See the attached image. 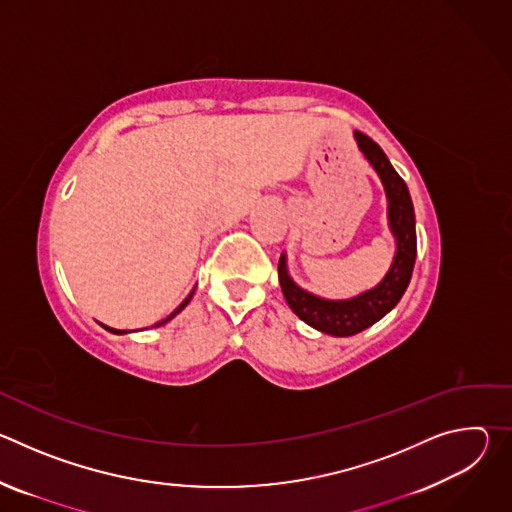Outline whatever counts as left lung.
Listing matches in <instances>:
<instances>
[{"mask_svg": "<svg viewBox=\"0 0 512 512\" xmlns=\"http://www.w3.org/2000/svg\"><path fill=\"white\" fill-rule=\"evenodd\" d=\"M354 139L360 152L364 154L379 174L387 200H389V229L397 243V253L391 269L383 277V281L364 291V294L350 300H324L310 291L302 289L294 283L287 273L285 253L279 257L277 273L279 285L285 296L287 306L294 314L304 320L308 326L332 334V336H352L362 332L364 328L379 322L385 314H389L405 294L411 281L415 255H417V237H415V212L413 202L403 178L395 172L385 152L379 148L369 135L354 131Z\"/></svg>", "mask_w": 512, "mask_h": 512, "instance_id": "obj_1", "label": "left lung"}]
</instances>
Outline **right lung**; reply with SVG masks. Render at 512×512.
Returning <instances> with one entry per match:
<instances>
[{
    "label": "right lung",
    "mask_w": 512,
    "mask_h": 512,
    "mask_svg": "<svg viewBox=\"0 0 512 512\" xmlns=\"http://www.w3.org/2000/svg\"><path fill=\"white\" fill-rule=\"evenodd\" d=\"M192 294H194V291H192ZM192 294H190V296H188V298H186V300H184V302H182V304H180V306H178V308H176V310H174V312H172V314H170V316H168V318H166V320H162V322H158V324H156V326H162V324H166V322H170V320H172V318H174V316H176V314H178V312H182V310H184V308H186V306H188V302H190V298H192ZM103 328H105V330H109V332H113V334H127V330H115V328H109V326H103Z\"/></svg>",
    "instance_id": "obj_1"
}]
</instances>
